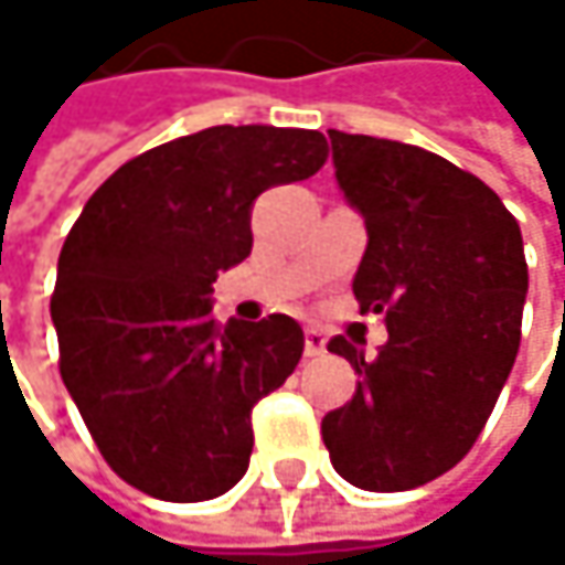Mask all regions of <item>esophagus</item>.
I'll return each mask as SVG.
<instances>
[{
  "instance_id": "obj_1",
  "label": "esophagus",
  "mask_w": 565,
  "mask_h": 565,
  "mask_svg": "<svg viewBox=\"0 0 565 565\" xmlns=\"http://www.w3.org/2000/svg\"><path fill=\"white\" fill-rule=\"evenodd\" d=\"M323 350H327V337H323V330L307 327V330H303V353H307V356H320Z\"/></svg>"
}]
</instances>
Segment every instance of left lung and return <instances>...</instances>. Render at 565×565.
<instances>
[{
	"label": "left lung",
	"mask_w": 565,
	"mask_h": 565,
	"mask_svg": "<svg viewBox=\"0 0 565 565\" xmlns=\"http://www.w3.org/2000/svg\"><path fill=\"white\" fill-rule=\"evenodd\" d=\"M330 147L370 235L353 294L363 313H386L390 340L373 360L343 337L327 343L360 383L320 431L353 488L412 491L471 451L508 383L526 300L523 238L498 192L438 153L340 130Z\"/></svg>",
	"instance_id": "1"
}]
</instances>
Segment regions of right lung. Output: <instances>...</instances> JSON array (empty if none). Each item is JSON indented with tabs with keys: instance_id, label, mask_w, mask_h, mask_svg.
Wrapping results in <instances>:
<instances>
[{
	"instance_id": "obj_1",
	"label": "right lung",
	"mask_w": 565,
	"mask_h": 565,
	"mask_svg": "<svg viewBox=\"0 0 565 565\" xmlns=\"http://www.w3.org/2000/svg\"><path fill=\"white\" fill-rule=\"evenodd\" d=\"M327 163L294 127H209L114 172L64 238L57 366L104 461L137 491L195 504L235 488L252 408L294 373L303 330L212 317V281L252 255V205Z\"/></svg>"
}]
</instances>
